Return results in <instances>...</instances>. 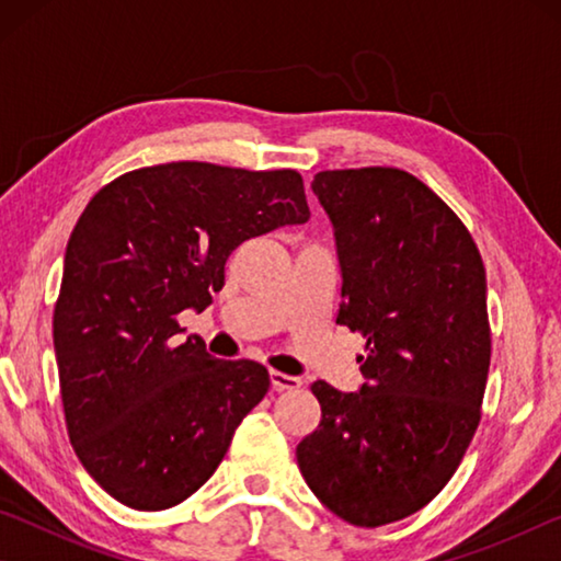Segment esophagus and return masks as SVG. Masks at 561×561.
Instances as JSON below:
<instances>
[{"label": "esophagus", "mask_w": 561, "mask_h": 561, "mask_svg": "<svg viewBox=\"0 0 561 561\" xmlns=\"http://www.w3.org/2000/svg\"><path fill=\"white\" fill-rule=\"evenodd\" d=\"M270 378H272L274 391H297V388H301V378H297V376H289V374H282V371H270Z\"/></svg>", "instance_id": "34e87169"}]
</instances>
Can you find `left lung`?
I'll list each match as a JSON object with an SVG mask.
<instances>
[{"label":"left lung","instance_id":"left-lung-1","mask_svg":"<svg viewBox=\"0 0 561 561\" xmlns=\"http://www.w3.org/2000/svg\"><path fill=\"white\" fill-rule=\"evenodd\" d=\"M311 190L334 225L336 324L366 339V383H311L321 421L297 462L334 515L381 527L428 505L478 431L492 348L485 267L460 217L405 170H321Z\"/></svg>","mask_w":561,"mask_h":561}]
</instances>
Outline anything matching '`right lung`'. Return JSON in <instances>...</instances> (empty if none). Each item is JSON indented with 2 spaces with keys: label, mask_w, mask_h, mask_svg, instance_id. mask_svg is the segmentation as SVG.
Returning <instances> with one entry per match:
<instances>
[{
  "label": "right lung",
  "mask_w": 561,
  "mask_h": 561,
  "mask_svg": "<svg viewBox=\"0 0 561 561\" xmlns=\"http://www.w3.org/2000/svg\"><path fill=\"white\" fill-rule=\"evenodd\" d=\"M309 220L297 170L197 160L138 168L91 197L66 244L54 351L66 431L87 472L133 510L187 500L270 391L257 360L178 344L234 247Z\"/></svg>",
  "instance_id": "add662e5"
}]
</instances>
